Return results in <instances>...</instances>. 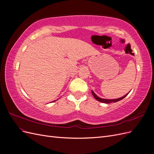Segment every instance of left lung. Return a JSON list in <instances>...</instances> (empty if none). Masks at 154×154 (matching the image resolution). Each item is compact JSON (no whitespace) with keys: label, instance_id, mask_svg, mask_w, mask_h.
Instances as JSON below:
<instances>
[{"label":"left lung","instance_id":"obj_1","mask_svg":"<svg viewBox=\"0 0 154 154\" xmlns=\"http://www.w3.org/2000/svg\"><path fill=\"white\" fill-rule=\"evenodd\" d=\"M128 93H129V92H128ZM92 94L93 96L94 97V98H95L96 100H97V101H100V102H101V103H112V102H113V103H115V102H117V101H120V100H123V98H125V97L128 95V94H125L124 96H123V97H119V98H118V99L109 100V99L101 98V97L97 96L95 94V93H94V92H93V91H92Z\"/></svg>","mask_w":154,"mask_h":154}]
</instances>
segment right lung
Instances as JSON below:
<instances>
[{
  "mask_svg": "<svg viewBox=\"0 0 154 154\" xmlns=\"http://www.w3.org/2000/svg\"><path fill=\"white\" fill-rule=\"evenodd\" d=\"M55 101H56V100H55ZM52 102H53V101H52Z\"/></svg>",
  "mask_w": 154,
  "mask_h": 154,
  "instance_id": "obj_1",
  "label": "right lung"
}]
</instances>
